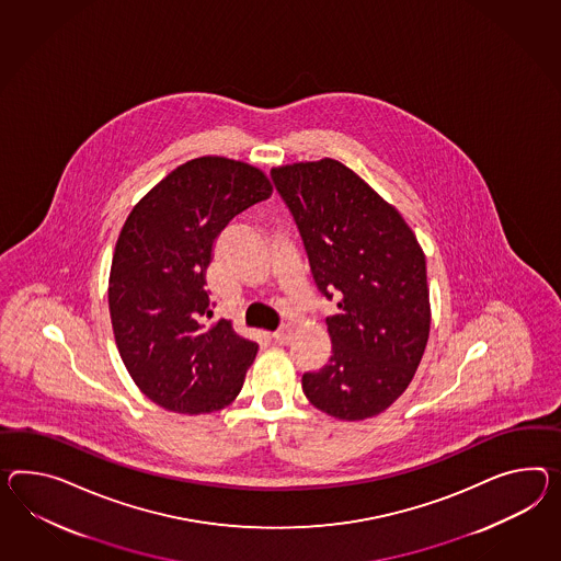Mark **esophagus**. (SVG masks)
<instances>
[{
  "instance_id": "34e87169",
  "label": "esophagus",
  "mask_w": 561,
  "mask_h": 561,
  "mask_svg": "<svg viewBox=\"0 0 561 561\" xmlns=\"http://www.w3.org/2000/svg\"><path fill=\"white\" fill-rule=\"evenodd\" d=\"M274 342L280 345H287L290 340H293V331L288 330V328H283V330L276 331L273 335Z\"/></svg>"
}]
</instances>
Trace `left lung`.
Returning a JSON list of instances; mask_svg holds the SVG:
<instances>
[{
  "instance_id": "8db88e82",
  "label": "left lung",
  "mask_w": 561,
  "mask_h": 561,
  "mask_svg": "<svg viewBox=\"0 0 561 561\" xmlns=\"http://www.w3.org/2000/svg\"><path fill=\"white\" fill-rule=\"evenodd\" d=\"M316 285L337 297L331 358L302 376V392L340 421L385 413L411 385L432 328L427 264L394 205L340 160L274 167Z\"/></svg>"
}]
</instances>
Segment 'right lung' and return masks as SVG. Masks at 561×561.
<instances>
[{"label": "right lung", "instance_id": "1", "mask_svg": "<svg viewBox=\"0 0 561 561\" xmlns=\"http://www.w3.org/2000/svg\"><path fill=\"white\" fill-rule=\"evenodd\" d=\"M266 173L244 160H187L129 211L110 271L115 345L131 380L167 411L205 415L240 394L259 344L214 317L205 271L219 231L271 197Z\"/></svg>", "mask_w": 561, "mask_h": 561}]
</instances>
